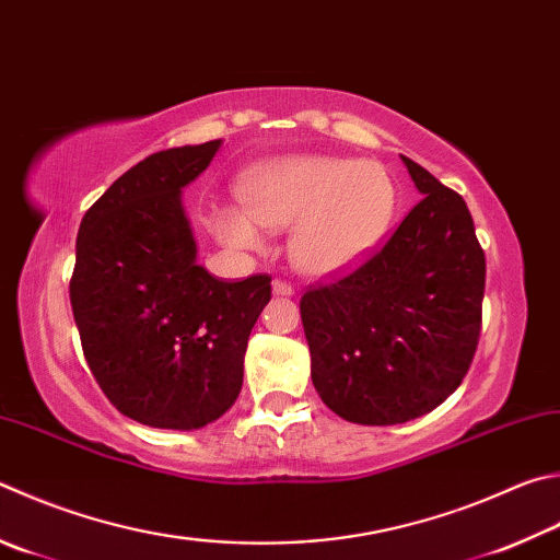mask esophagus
I'll use <instances>...</instances> for the list:
<instances>
[{"label":"esophagus","mask_w":560,"mask_h":560,"mask_svg":"<svg viewBox=\"0 0 560 560\" xmlns=\"http://www.w3.org/2000/svg\"><path fill=\"white\" fill-rule=\"evenodd\" d=\"M273 287V293H277V296H293V283H289V281H283V279H277L271 283Z\"/></svg>","instance_id":"obj_1"}]
</instances>
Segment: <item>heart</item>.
I'll return each mask as SVG.
<instances>
[{"instance_id": "b5f03b06", "label": "heart", "mask_w": 560, "mask_h": 560, "mask_svg": "<svg viewBox=\"0 0 560 560\" xmlns=\"http://www.w3.org/2000/svg\"><path fill=\"white\" fill-rule=\"evenodd\" d=\"M244 210L222 208L218 230L237 245L261 228L291 225V259L315 277L354 269L389 232L396 190L386 168L345 156H283L249 168L240 183Z\"/></svg>"}]
</instances>
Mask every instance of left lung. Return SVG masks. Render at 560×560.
<instances>
[{
    "label": "left lung",
    "instance_id": "1",
    "mask_svg": "<svg viewBox=\"0 0 560 560\" xmlns=\"http://www.w3.org/2000/svg\"><path fill=\"white\" fill-rule=\"evenodd\" d=\"M401 159L423 198L368 259L301 296L315 392L362 425L406 423L441 406L482 330L487 267L470 210Z\"/></svg>",
    "mask_w": 560,
    "mask_h": 560
}]
</instances>
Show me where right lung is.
<instances>
[{
	"instance_id": "add662e5",
	"label": "right lung",
	"mask_w": 560,
	"mask_h": 560,
	"mask_svg": "<svg viewBox=\"0 0 560 560\" xmlns=\"http://www.w3.org/2000/svg\"><path fill=\"white\" fill-rule=\"evenodd\" d=\"M218 149L220 139L139 161L78 230L70 306L90 372L119 413L154 429H200L235 404L271 299L269 273L222 281L196 264L180 188Z\"/></svg>"
}]
</instances>
